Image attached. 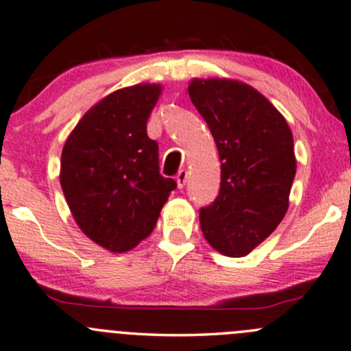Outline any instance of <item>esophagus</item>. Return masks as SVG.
I'll return each mask as SVG.
<instances>
[{
  "instance_id": "1",
  "label": "esophagus",
  "mask_w": 351,
  "mask_h": 351,
  "mask_svg": "<svg viewBox=\"0 0 351 351\" xmlns=\"http://www.w3.org/2000/svg\"><path fill=\"white\" fill-rule=\"evenodd\" d=\"M186 180H188V171L186 170H181L178 175H176V184H178L180 189L184 188L186 184Z\"/></svg>"
}]
</instances>
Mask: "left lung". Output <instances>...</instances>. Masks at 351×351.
<instances>
[{
  "label": "left lung",
  "mask_w": 351,
  "mask_h": 351,
  "mask_svg": "<svg viewBox=\"0 0 351 351\" xmlns=\"http://www.w3.org/2000/svg\"><path fill=\"white\" fill-rule=\"evenodd\" d=\"M188 92L221 162L219 196L199 212L204 238L220 254L247 256L288 210L296 173L293 134L283 114L250 84L194 77Z\"/></svg>",
  "instance_id": "obj_1"
}]
</instances>
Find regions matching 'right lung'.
<instances>
[{
  "label": "right lung",
  "mask_w": 351,
  "mask_h": 351,
  "mask_svg": "<svg viewBox=\"0 0 351 351\" xmlns=\"http://www.w3.org/2000/svg\"><path fill=\"white\" fill-rule=\"evenodd\" d=\"M160 84H136L84 113L61 152L60 183L81 232L112 252H126L152 233L176 183L163 178L147 119Z\"/></svg>",
  "instance_id": "obj_1"
}]
</instances>
